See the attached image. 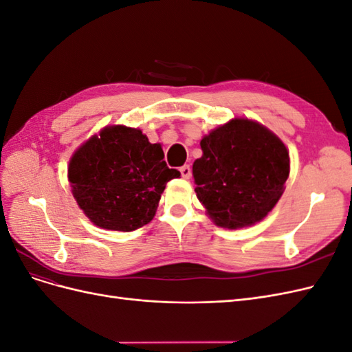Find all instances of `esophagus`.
<instances>
[{
  "mask_svg": "<svg viewBox=\"0 0 352 352\" xmlns=\"http://www.w3.org/2000/svg\"><path fill=\"white\" fill-rule=\"evenodd\" d=\"M180 175H182L184 179H189L190 175H192V170H190V167L188 164L180 167Z\"/></svg>",
  "mask_w": 352,
  "mask_h": 352,
  "instance_id": "esophagus-1",
  "label": "esophagus"
}]
</instances>
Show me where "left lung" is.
I'll list each match as a JSON object with an SVG mask.
<instances>
[{"label": "left lung", "mask_w": 352, "mask_h": 352, "mask_svg": "<svg viewBox=\"0 0 352 352\" xmlns=\"http://www.w3.org/2000/svg\"><path fill=\"white\" fill-rule=\"evenodd\" d=\"M195 160V192L216 225L228 229L263 220L283 194L289 154L264 126L235 119L201 141Z\"/></svg>", "instance_id": "8db88e82"}]
</instances>
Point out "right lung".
I'll return each instance as SVG.
<instances>
[{
  "mask_svg": "<svg viewBox=\"0 0 352 352\" xmlns=\"http://www.w3.org/2000/svg\"><path fill=\"white\" fill-rule=\"evenodd\" d=\"M162 145L140 129L105 127L74 153L69 164L73 197L89 220L102 229L132 232L150 223L168 180Z\"/></svg>",
  "mask_w": 352,
  "mask_h": 352,
  "instance_id": "right-lung-1",
  "label": "right lung"
}]
</instances>
